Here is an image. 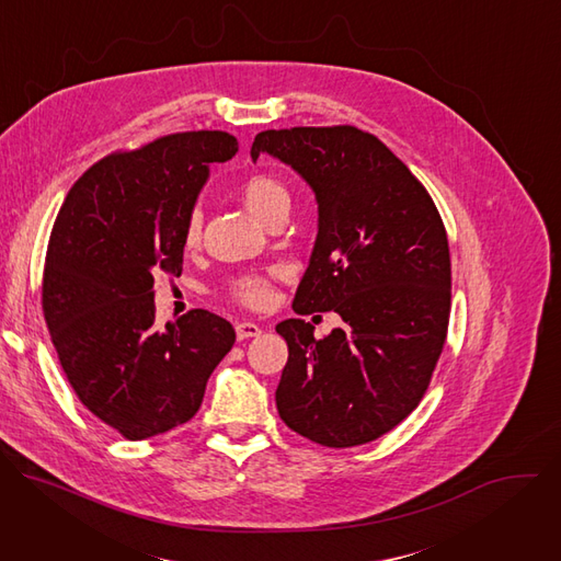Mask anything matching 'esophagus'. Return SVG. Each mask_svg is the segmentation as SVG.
I'll list each match as a JSON object with an SVG mask.
<instances>
[{
	"instance_id": "1",
	"label": "esophagus",
	"mask_w": 561,
	"mask_h": 561,
	"mask_svg": "<svg viewBox=\"0 0 561 561\" xmlns=\"http://www.w3.org/2000/svg\"><path fill=\"white\" fill-rule=\"evenodd\" d=\"M234 333H237V340L242 342V340L257 337V335L262 333V329H260L257 324H253V322H239V324L234 327Z\"/></svg>"
}]
</instances>
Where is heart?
<instances>
[{"label": "heart", "mask_w": 561, "mask_h": 561, "mask_svg": "<svg viewBox=\"0 0 561 561\" xmlns=\"http://www.w3.org/2000/svg\"><path fill=\"white\" fill-rule=\"evenodd\" d=\"M242 199L249 206V210L255 217H260L262 221H266L279 208H288L286 186L268 173L251 175L242 184ZM199 239H202V213L193 210L184 224V249L186 251L195 249L199 244ZM271 277H273V273H268V275H260V273L237 275L234 279H230L226 295H228V299H232L239 306L264 308V306H268V301L273 297Z\"/></svg>", "instance_id": "obj_1"}]
</instances>
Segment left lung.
<instances>
[{
    "label": "left lung",
    "mask_w": 561,
    "mask_h": 561,
    "mask_svg": "<svg viewBox=\"0 0 561 561\" xmlns=\"http://www.w3.org/2000/svg\"><path fill=\"white\" fill-rule=\"evenodd\" d=\"M268 152L314 191L319 230L297 288V314L340 312L317 340L306 319L277 333L288 362L275 392L284 424L329 448L368 444L422 402L450 317V253L424 184L383 141L355 126L262 130Z\"/></svg>",
    "instance_id": "1"
}]
</instances>
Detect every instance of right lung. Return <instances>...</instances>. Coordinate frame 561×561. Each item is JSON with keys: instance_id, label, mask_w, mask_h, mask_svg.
Wrapping results in <instances>:
<instances>
[{"instance_id": "right-lung-1", "label": "right lung", "mask_w": 561, "mask_h": 561, "mask_svg": "<svg viewBox=\"0 0 561 561\" xmlns=\"http://www.w3.org/2000/svg\"><path fill=\"white\" fill-rule=\"evenodd\" d=\"M237 152L224 130L115 150L68 191L48 239L42 308L75 394L126 439L186 424L234 344L232 327L195 308L154 327V275H182L184 224L208 167Z\"/></svg>"}]
</instances>
